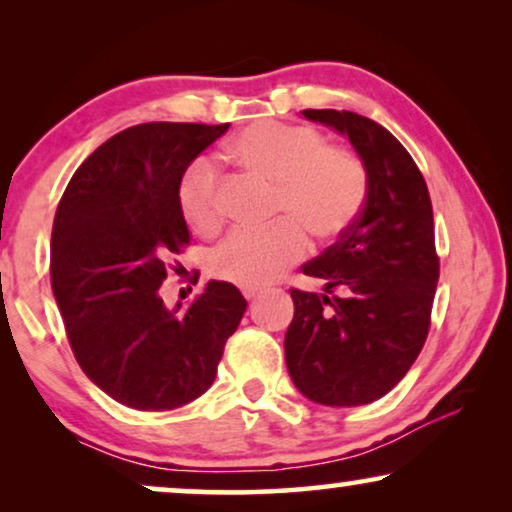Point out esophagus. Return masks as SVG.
<instances>
[{"mask_svg":"<svg viewBox=\"0 0 512 512\" xmlns=\"http://www.w3.org/2000/svg\"><path fill=\"white\" fill-rule=\"evenodd\" d=\"M242 293L247 300H254L258 296V289H242Z\"/></svg>","mask_w":512,"mask_h":512,"instance_id":"obj_1","label":"esophagus"}]
</instances>
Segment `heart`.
<instances>
[{"label":"heart","instance_id":"obj_1","mask_svg":"<svg viewBox=\"0 0 512 512\" xmlns=\"http://www.w3.org/2000/svg\"><path fill=\"white\" fill-rule=\"evenodd\" d=\"M233 153L249 172L277 186L275 226L233 230L212 251L209 268L223 282L261 289L307 254V235L319 240L352 226L368 193L361 156L347 146L326 144L310 125L263 121L233 142ZM177 200L184 221L198 233H214L223 221L221 174L214 158L202 156L186 167Z\"/></svg>","mask_w":512,"mask_h":512}]
</instances>
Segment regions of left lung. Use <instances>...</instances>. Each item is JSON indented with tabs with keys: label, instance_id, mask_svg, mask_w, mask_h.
I'll list each match as a JSON object with an SVG mask.
<instances>
[{
	"label": "left lung",
	"instance_id": "left-lung-1",
	"mask_svg": "<svg viewBox=\"0 0 512 512\" xmlns=\"http://www.w3.org/2000/svg\"><path fill=\"white\" fill-rule=\"evenodd\" d=\"M303 116L349 137L368 193L340 240L303 265L305 275L324 279L326 293L291 289L286 368L310 401L352 408L394 389L429 335L440 275L433 209L422 172L387 128L354 111ZM333 288L343 296L328 299Z\"/></svg>",
	"mask_w": 512,
	"mask_h": 512
}]
</instances>
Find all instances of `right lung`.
Instances as JSON below:
<instances>
[{
	"mask_svg": "<svg viewBox=\"0 0 512 512\" xmlns=\"http://www.w3.org/2000/svg\"><path fill=\"white\" fill-rule=\"evenodd\" d=\"M228 128L132 125L83 160L55 212L51 286L69 345L128 408L174 410L205 394L247 310L237 286L214 279L186 312L167 310L158 293L167 258L191 242L179 181Z\"/></svg>",
	"mask_w": 512,
	"mask_h": 512,
	"instance_id": "right-lung-1",
	"label": "right lung"
}]
</instances>
